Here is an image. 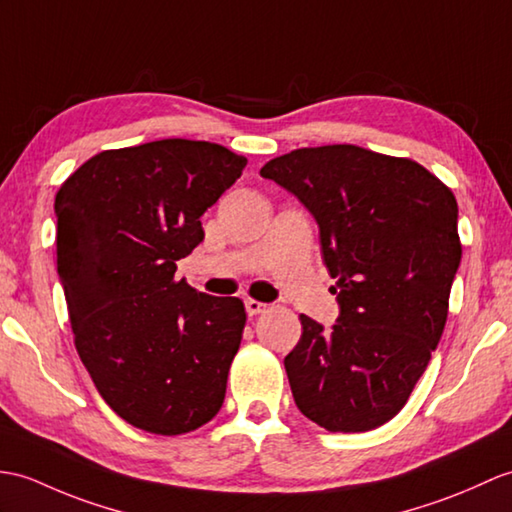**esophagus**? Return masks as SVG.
<instances>
[{
  "label": "esophagus",
  "mask_w": 512,
  "mask_h": 512,
  "mask_svg": "<svg viewBox=\"0 0 512 512\" xmlns=\"http://www.w3.org/2000/svg\"><path fill=\"white\" fill-rule=\"evenodd\" d=\"M244 307H246V314L248 316H257V314H261V312H266V303H261V301H255V299H246L244 301Z\"/></svg>",
  "instance_id": "obj_1"
}]
</instances>
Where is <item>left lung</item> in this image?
Listing matches in <instances>:
<instances>
[{"label": "left lung", "mask_w": 512, "mask_h": 512, "mask_svg": "<svg viewBox=\"0 0 512 512\" xmlns=\"http://www.w3.org/2000/svg\"><path fill=\"white\" fill-rule=\"evenodd\" d=\"M259 174L312 213L336 279V325L301 314L283 360L296 408L329 432L375 430L406 406L443 336L458 202L423 165L349 144L292 150Z\"/></svg>", "instance_id": "1"}]
</instances>
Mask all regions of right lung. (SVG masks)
<instances>
[{
    "label": "right lung",
    "instance_id": "1",
    "mask_svg": "<svg viewBox=\"0 0 512 512\" xmlns=\"http://www.w3.org/2000/svg\"><path fill=\"white\" fill-rule=\"evenodd\" d=\"M244 165L220 144L161 139L95 154L56 194L58 279L78 355L102 399L139 430L185 434L222 408L244 303L174 272Z\"/></svg>",
    "mask_w": 512,
    "mask_h": 512
}]
</instances>
